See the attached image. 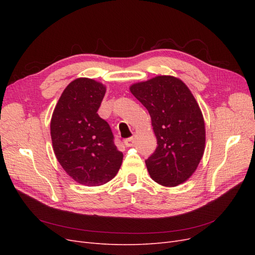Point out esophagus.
<instances>
[{
	"instance_id": "34e87169",
	"label": "esophagus",
	"mask_w": 255,
	"mask_h": 255,
	"mask_svg": "<svg viewBox=\"0 0 255 255\" xmlns=\"http://www.w3.org/2000/svg\"><path fill=\"white\" fill-rule=\"evenodd\" d=\"M123 143H125L126 146H132L134 144V138L133 137H129V138H127V139H125V141H123Z\"/></svg>"
}]
</instances>
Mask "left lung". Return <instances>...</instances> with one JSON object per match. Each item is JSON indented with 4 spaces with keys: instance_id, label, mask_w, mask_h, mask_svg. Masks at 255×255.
<instances>
[{
    "instance_id": "obj_1",
    "label": "left lung",
    "mask_w": 255,
    "mask_h": 255,
    "mask_svg": "<svg viewBox=\"0 0 255 255\" xmlns=\"http://www.w3.org/2000/svg\"><path fill=\"white\" fill-rule=\"evenodd\" d=\"M129 89L148 110L156 136V149L145 159L149 174L163 186H177L195 172L204 152V120L196 99L173 76H156Z\"/></svg>"
}]
</instances>
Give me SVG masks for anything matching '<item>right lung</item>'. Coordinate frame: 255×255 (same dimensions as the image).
Returning <instances> with one entry per match:
<instances>
[{
  "label": "right lung",
  "instance_id": "1",
  "mask_svg": "<svg viewBox=\"0 0 255 255\" xmlns=\"http://www.w3.org/2000/svg\"><path fill=\"white\" fill-rule=\"evenodd\" d=\"M105 91L91 79L74 80L61 94L51 120L57 160L74 181L86 186L111 181L122 164L112 128L98 115Z\"/></svg>",
  "mask_w": 255,
  "mask_h": 255
}]
</instances>
